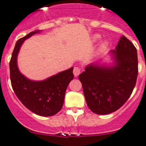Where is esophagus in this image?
<instances>
[{
    "label": "esophagus",
    "mask_w": 146,
    "mask_h": 146,
    "mask_svg": "<svg viewBox=\"0 0 146 146\" xmlns=\"http://www.w3.org/2000/svg\"><path fill=\"white\" fill-rule=\"evenodd\" d=\"M80 73H81V68L79 67H74V68H73V74H74V76L76 77Z\"/></svg>",
    "instance_id": "esophagus-1"
}]
</instances>
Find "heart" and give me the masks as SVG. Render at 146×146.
I'll return each mask as SVG.
<instances>
[{
  "label": "heart",
  "instance_id": "obj_1",
  "mask_svg": "<svg viewBox=\"0 0 146 146\" xmlns=\"http://www.w3.org/2000/svg\"><path fill=\"white\" fill-rule=\"evenodd\" d=\"M99 39V35H96V36L94 37V40H97V39ZM105 44H106V43H104V44H103V45H102V47H104V46H105Z\"/></svg>",
  "mask_w": 146,
  "mask_h": 146
}]
</instances>
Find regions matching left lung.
<instances>
[{"mask_svg": "<svg viewBox=\"0 0 146 146\" xmlns=\"http://www.w3.org/2000/svg\"><path fill=\"white\" fill-rule=\"evenodd\" d=\"M114 65H88L79 75L88 108L97 114L114 112L130 98L138 73L137 50L125 36L112 50Z\"/></svg>", "mask_w": 146, "mask_h": 146, "instance_id": "1", "label": "left lung"}]
</instances>
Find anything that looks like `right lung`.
<instances>
[{
	"label": "right lung",
	"mask_w": 146,
	"mask_h": 146,
	"mask_svg": "<svg viewBox=\"0 0 146 146\" xmlns=\"http://www.w3.org/2000/svg\"><path fill=\"white\" fill-rule=\"evenodd\" d=\"M38 32H31L16 42L9 62L10 78L13 92L28 110L40 116L50 117L62 109L66 88L74 78L73 68L60 72L42 81H30L20 73L16 59L21 45L26 39Z\"/></svg>",
	"instance_id": "right-lung-1"
}]
</instances>
